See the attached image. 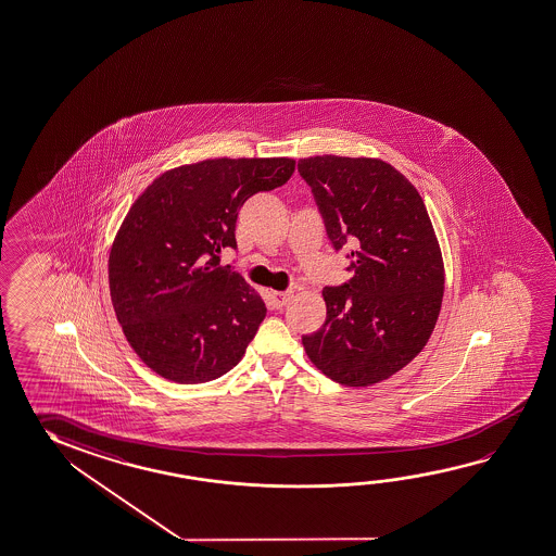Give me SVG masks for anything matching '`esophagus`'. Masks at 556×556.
I'll return each instance as SVG.
<instances>
[{
	"mask_svg": "<svg viewBox=\"0 0 556 556\" xmlns=\"http://www.w3.org/2000/svg\"><path fill=\"white\" fill-rule=\"evenodd\" d=\"M291 298H293V291H274V307H286L290 303Z\"/></svg>",
	"mask_w": 556,
	"mask_h": 556,
	"instance_id": "obj_1",
	"label": "esophagus"
}]
</instances>
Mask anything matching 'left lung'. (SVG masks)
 Segmentation results:
<instances>
[{"instance_id": "8db88e82", "label": "left lung", "mask_w": 556, "mask_h": 556, "mask_svg": "<svg viewBox=\"0 0 556 556\" xmlns=\"http://www.w3.org/2000/svg\"><path fill=\"white\" fill-rule=\"evenodd\" d=\"M336 251L352 248L353 278L323 290L327 320L301 342L344 387L404 369L429 342L444 295V263L429 212L409 179L380 159L298 162Z\"/></svg>"}]
</instances>
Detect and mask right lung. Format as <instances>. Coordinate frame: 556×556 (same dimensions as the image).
Masks as SVG:
<instances>
[{
    "mask_svg": "<svg viewBox=\"0 0 556 556\" xmlns=\"http://www.w3.org/2000/svg\"><path fill=\"white\" fill-rule=\"evenodd\" d=\"M293 159H212L168 169L127 212L108 278L115 317L141 362L164 379L201 384L233 369L266 305L229 266L249 197L283 186Z\"/></svg>",
    "mask_w": 556,
    "mask_h": 556,
    "instance_id": "right-lung-1",
    "label": "right lung"
}]
</instances>
